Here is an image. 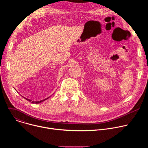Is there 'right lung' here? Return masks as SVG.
Listing matches in <instances>:
<instances>
[{
  "instance_id": "add662e5",
  "label": "right lung",
  "mask_w": 148,
  "mask_h": 148,
  "mask_svg": "<svg viewBox=\"0 0 148 148\" xmlns=\"http://www.w3.org/2000/svg\"><path fill=\"white\" fill-rule=\"evenodd\" d=\"M25 98V97H24ZM26 100H27V101H30V102H32V103H40V102H43V101H44L45 100H46V99H48V98H46V99H43V100H41V101H32V100H30V99H27V98H25Z\"/></svg>"
}]
</instances>
